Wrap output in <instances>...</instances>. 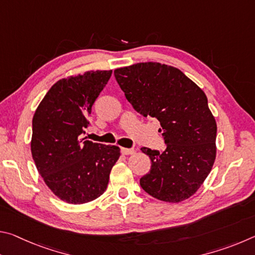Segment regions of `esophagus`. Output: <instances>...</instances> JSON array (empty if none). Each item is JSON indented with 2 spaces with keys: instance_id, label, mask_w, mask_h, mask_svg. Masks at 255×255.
<instances>
[{
  "instance_id": "34e87169",
  "label": "esophagus",
  "mask_w": 255,
  "mask_h": 255,
  "mask_svg": "<svg viewBox=\"0 0 255 255\" xmlns=\"http://www.w3.org/2000/svg\"><path fill=\"white\" fill-rule=\"evenodd\" d=\"M122 153L124 155H131V154L135 153V149H132V148H122Z\"/></svg>"
}]
</instances>
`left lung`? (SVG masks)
<instances>
[{
  "instance_id": "obj_1",
  "label": "left lung",
  "mask_w": 255,
  "mask_h": 255,
  "mask_svg": "<svg viewBox=\"0 0 255 255\" xmlns=\"http://www.w3.org/2000/svg\"><path fill=\"white\" fill-rule=\"evenodd\" d=\"M115 76L133 109L158 120L166 144L162 153L140 148L152 162L140 187L165 202L188 199L204 183L216 158L217 125L205 92L178 68L161 63L117 68Z\"/></svg>"
}]
</instances>
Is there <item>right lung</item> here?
I'll list each match as a JSON object with an SVG mask.
<instances>
[{"label": "right lung", "mask_w": 255, "mask_h": 255, "mask_svg": "<svg viewBox=\"0 0 255 255\" xmlns=\"http://www.w3.org/2000/svg\"><path fill=\"white\" fill-rule=\"evenodd\" d=\"M112 71H89L51 86L32 119L31 154L54 195L67 204L93 201L107 190L118 146L82 138L92 106Z\"/></svg>", "instance_id": "obj_1"}]
</instances>
